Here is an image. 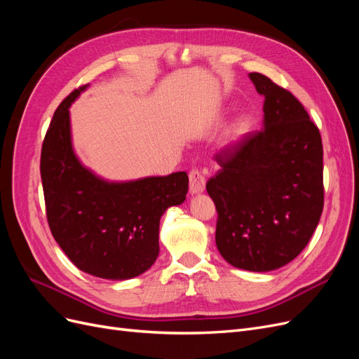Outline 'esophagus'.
Wrapping results in <instances>:
<instances>
[{
    "mask_svg": "<svg viewBox=\"0 0 359 359\" xmlns=\"http://www.w3.org/2000/svg\"><path fill=\"white\" fill-rule=\"evenodd\" d=\"M189 181H190V193L191 194H198L205 190V177L198 168H193L190 170Z\"/></svg>",
    "mask_w": 359,
    "mask_h": 359,
    "instance_id": "obj_1",
    "label": "esophagus"
}]
</instances>
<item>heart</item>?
Returning <instances> with one entry per match:
<instances>
[{"label":"heart","mask_w":359,"mask_h":359,"mask_svg":"<svg viewBox=\"0 0 359 359\" xmlns=\"http://www.w3.org/2000/svg\"><path fill=\"white\" fill-rule=\"evenodd\" d=\"M244 128H245V123L243 121V119H238L235 124V132H243Z\"/></svg>","instance_id":"obj_1"}]
</instances>
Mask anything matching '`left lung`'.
<instances>
[{"label": "left lung", "instance_id": "obj_1", "mask_svg": "<svg viewBox=\"0 0 359 359\" xmlns=\"http://www.w3.org/2000/svg\"><path fill=\"white\" fill-rule=\"evenodd\" d=\"M265 97L264 128L215 156L206 182L215 203V244L231 265L273 271L310 241L323 210V148L301 102L265 74L250 73Z\"/></svg>", "mask_w": 359, "mask_h": 359}]
</instances>
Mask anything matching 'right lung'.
Segmentation results:
<instances>
[{
    "instance_id": "obj_1",
    "label": "right lung",
    "mask_w": 359,
    "mask_h": 359,
    "mask_svg": "<svg viewBox=\"0 0 359 359\" xmlns=\"http://www.w3.org/2000/svg\"><path fill=\"white\" fill-rule=\"evenodd\" d=\"M70 93L53 114L41 145L40 173L49 229L62 252L86 274L126 280L158 256L160 217L186 199L189 177L175 172L111 184L85 169L70 140Z\"/></svg>"
}]
</instances>
